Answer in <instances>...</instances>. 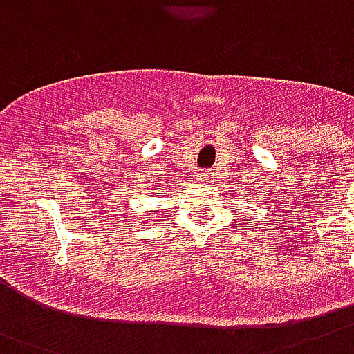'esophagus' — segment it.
Returning <instances> with one entry per match:
<instances>
[{"instance_id":"34e87169","label":"esophagus","mask_w":354,"mask_h":354,"mask_svg":"<svg viewBox=\"0 0 354 354\" xmlns=\"http://www.w3.org/2000/svg\"><path fill=\"white\" fill-rule=\"evenodd\" d=\"M199 180L201 183H212V174L208 169H203V171H199Z\"/></svg>"}]
</instances>
